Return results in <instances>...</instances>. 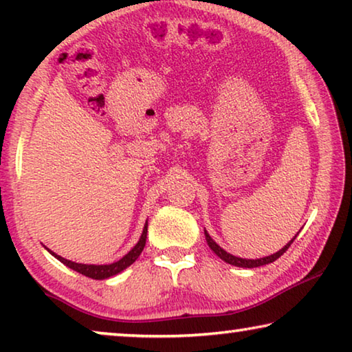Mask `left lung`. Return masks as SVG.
<instances>
[{
    "mask_svg": "<svg viewBox=\"0 0 352 352\" xmlns=\"http://www.w3.org/2000/svg\"><path fill=\"white\" fill-rule=\"evenodd\" d=\"M205 237H206V242H208V245H210V248L212 250L214 253H216L220 259L222 261H225V262H228V264H231V265H236V267H243V269H254V267H261V265H265V264H270V262H273V261H276L278 258H281V256L287 252L289 250V247H290V243L295 241V237L294 239H292L287 245H285L284 248H281L279 250L278 253H275V254H270V256H265V258H261V259H242V258H236V256H233V254H230V253H226L223 248H220L216 242H214L212 239H211V236L206 233L205 231Z\"/></svg>",
    "mask_w": 352,
    "mask_h": 352,
    "instance_id": "8db88e82",
    "label": "left lung"
}]
</instances>
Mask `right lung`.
Segmentation results:
<instances>
[{
    "mask_svg": "<svg viewBox=\"0 0 352 352\" xmlns=\"http://www.w3.org/2000/svg\"><path fill=\"white\" fill-rule=\"evenodd\" d=\"M146 239H147V223L144 226V230H142V234H141V239L140 242L136 243V245L130 250V252L124 256L122 259H119L116 262H113V264H105V265H87V264H77V262H73V261H68L62 258V256L56 254L54 252L50 253L52 256H56V258L63 262L65 265L69 267V269H73L76 272L82 273V275H85L88 278H93V279H105V278H110L113 275H116V273L122 272L124 269H127L129 265H132L133 262L140 258V254L142 250H144V245H146Z\"/></svg>",
    "mask_w": 352,
    "mask_h": 352,
    "instance_id": "obj_1",
    "label": "right lung"
}]
</instances>
